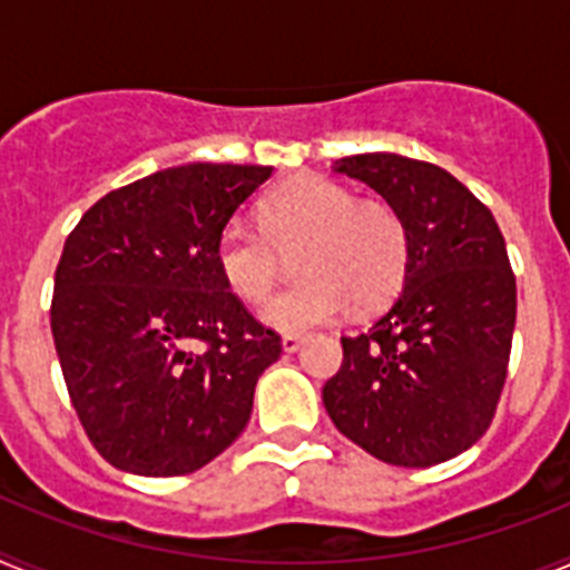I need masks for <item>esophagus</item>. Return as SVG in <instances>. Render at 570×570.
Returning a JSON list of instances; mask_svg holds the SVG:
<instances>
[{
    "mask_svg": "<svg viewBox=\"0 0 570 570\" xmlns=\"http://www.w3.org/2000/svg\"><path fill=\"white\" fill-rule=\"evenodd\" d=\"M302 342H305V336L285 334V336H282V351H285V354H294V351H299Z\"/></svg>",
    "mask_w": 570,
    "mask_h": 570,
    "instance_id": "1",
    "label": "esophagus"
}]
</instances>
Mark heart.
<instances>
[{
  "label": "heart",
  "mask_w": 570,
  "mask_h": 570,
  "mask_svg": "<svg viewBox=\"0 0 570 570\" xmlns=\"http://www.w3.org/2000/svg\"><path fill=\"white\" fill-rule=\"evenodd\" d=\"M296 245V271L305 279L265 308V322L279 331L325 325L351 305L380 308L400 291L411 259V234L394 205L356 199L320 174L282 183L262 205V230L230 219L216 236L214 259L225 285L259 305L279 279V250Z\"/></svg>",
  "instance_id": "1"
}]
</instances>
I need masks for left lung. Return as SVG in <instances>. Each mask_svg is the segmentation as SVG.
Returning <instances> with one entry per match:
<instances>
[{
    "mask_svg": "<svg viewBox=\"0 0 570 570\" xmlns=\"http://www.w3.org/2000/svg\"><path fill=\"white\" fill-rule=\"evenodd\" d=\"M334 170L400 210L411 259L391 308L342 336V365L322 402L376 460L436 465L485 434L505 385L517 322L505 239L491 210L440 165L356 154Z\"/></svg>",
    "mask_w": 570,
    "mask_h": 570,
    "instance_id": "obj_1",
    "label": "left lung"
}]
</instances>
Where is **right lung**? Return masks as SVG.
<instances>
[{
    "mask_svg": "<svg viewBox=\"0 0 570 570\" xmlns=\"http://www.w3.org/2000/svg\"><path fill=\"white\" fill-rule=\"evenodd\" d=\"M271 176L190 163L105 194L65 239L50 331L85 434L119 471L183 476L245 431L279 334L216 268V236Z\"/></svg>",
    "mask_w": 570,
    "mask_h": 570,
    "instance_id": "right-lung-1",
    "label": "right lung"
}]
</instances>
